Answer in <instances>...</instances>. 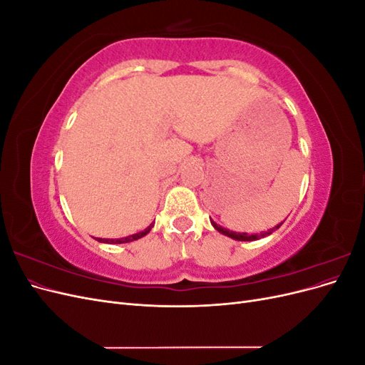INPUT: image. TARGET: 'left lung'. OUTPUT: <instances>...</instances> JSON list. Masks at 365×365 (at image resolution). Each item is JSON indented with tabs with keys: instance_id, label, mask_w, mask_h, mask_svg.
Masks as SVG:
<instances>
[{
	"instance_id": "8db88e82",
	"label": "left lung",
	"mask_w": 365,
	"mask_h": 365,
	"mask_svg": "<svg viewBox=\"0 0 365 365\" xmlns=\"http://www.w3.org/2000/svg\"><path fill=\"white\" fill-rule=\"evenodd\" d=\"M210 222H212V225L219 231V233H222V235H225V236H228V237H231V239H235V240H244V242H248V240H257V239H260V237H267V236H269L272 231H275V230H279L280 228V225L283 224H279V225H275L274 228H271V230H268V231H262L260 235H247V233H236V231H230V230H227V228H224V227H220V225H217L215 220H212L210 219Z\"/></svg>"
}]
</instances>
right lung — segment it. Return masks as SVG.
<instances>
[{
	"instance_id": "1",
	"label": "right lung",
	"mask_w": 365,
	"mask_h": 365,
	"mask_svg": "<svg viewBox=\"0 0 365 365\" xmlns=\"http://www.w3.org/2000/svg\"><path fill=\"white\" fill-rule=\"evenodd\" d=\"M152 227H153V224H150L146 230L140 231V233L130 235V236L121 237V239H101V237H97V240H98V242H103V244H126V242H132V240H137V239H140V237H143V236H146V235L149 233V231L152 230Z\"/></svg>"
}]
</instances>
